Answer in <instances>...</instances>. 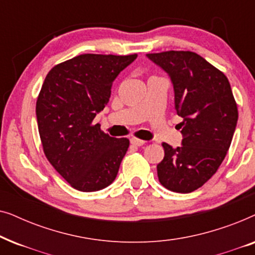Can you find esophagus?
<instances>
[{"mask_svg": "<svg viewBox=\"0 0 255 255\" xmlns=\"http://www.w3.org/2000/svg\"><path fill=\"white\" fill-rule=\"evenodd\" d=\"M131 144L134 146H141L145 144V141L141 140V139H138V138H131Z\"/></svg>", "mask_w": 255, "mask_h": 255, "instance_id": "1", "label": "esophagus"}]
</instances>
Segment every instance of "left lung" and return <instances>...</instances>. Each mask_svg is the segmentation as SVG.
I'll use <instances>...</instances> for the list:
<instances>
[{
  "label": "left lung",
  "instance_id": "1",
  "mask_svg": "<svg viewBox=\"0 0 255 255\" xmlns=\"http://www.w3.org/2000/svg\"><path fill=\"white\" fill-rule=\"evenodd\" d=\"M172 80L182 145L162 142L160 183L187 194L203 186L224 160L238 121V108L224 73L190 51L146 54Z\"/></svg>",
  "mask_w": 255,
  "mask_h": 255
}]
</instances>
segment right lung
<instances>
[{
    "instance_id": "add662e5",
    "label": "right lung",
    "mask_w": 255,
    "mask_h": 255,
    "mask_svg": "<svg viewBox=\"0 0 255 255\" xmlns=\"http://www.w3.org/2000/svg\"><path fill=\"white\" fill-rule=\"evenodd\" d=\"M137 54H81L47 73L36 103L38 131L54 169L80 191L103 189L116 179L130 141L93 124L109 102L117 75Z\"/></svg>"
}]
</instances>
